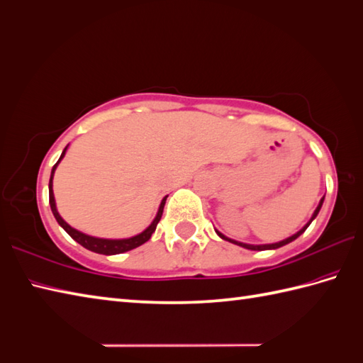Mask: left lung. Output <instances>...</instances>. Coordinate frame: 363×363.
I'll list each match as a JSON object with an SVG mask.
<instances>
[{
    "mask_svg": "<svg viewBox=\"0 0 363 363\" xmlns=\"http://www.w3.org/2000/svg\"><path fill=\"white\" fill-rule=\"evenodd\" d=\"M323 202H325V197H321V200L318 202V206L315 208V211H313V214H312V217L309 219V222L304 225V227L300 230V231H296L295 235H292L291 238H287V239H283V240H279V242H275V244H261V245H253V244H245V242H239V240H235V239H230V238H227L225 235H222L220 231H217L216 230V233H217V236L219 238H222L223 240H228V242H231V244H236V245H239V247H244V248H248V250H256V252H261V250H275V248H279V247H283V245H286V244H291L292 240H295L298 236H301L303 233L306 231V228L309 227V225L312 223V220L315 219L317 217V214L320 213V209H321V205H323Z\"/></svg>",
    "mask_w": 363,
    "mask_h": 363,
    "instance_id": "left-lung-1",
    "label": "left lung"
}]
</instances>
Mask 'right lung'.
<instances>
[{
	"instance_id": "add662e5",
	"label": "right lung",
	"mask_w": 363,
	"mask_h": 363,
	"mask_svg": "<svg viewBox=\"0 0 363 363\" xmlns=\"http://www.w3.org/2000/svg\"><path fill=\"white\" fill-rule=\"evenodd\" d=\"M67 149H68V146H67L65 149H63L59 161L54 164L52 171H51V179H50V205H51V211H52V214H54V217H55V220L59 222L60 227H62L63 230H65V231L68 233V235L76 240L77 244L85 247L86 250H91V252H94V253H99V255H119V253L128 252V250H133V248H136V247H140V245H143L144 242H147V240H149L150 236H152V233L155 231L157 225H158V222H160V219H161V216H163V209H164V203H166L167 196H166L163 200H161V203H160V208H158V211H157L155 219L152 220V223L149 225V227H147L146 230H144V231H141L140 235L132 236V238H125V239H102V238H94V236H90V235H85V233L79 231V230H76V228H72L71 225H68L65 220L62 219V216H60L59 211H57V206H55V199H54V192H52V179H54L55 169H57V166H59V163L62 161V158L65 157Z\"/></svg>"
}]
</instances>
